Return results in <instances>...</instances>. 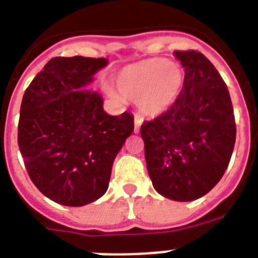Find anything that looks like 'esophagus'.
Masks as SVG:
<instances>
[{
    "mask_svg": "<svg viewBox=\"0 0 258 258\" xmlns=\"http://www.w3.org/2000/svg\"><path fill=\"white\" fill-rule=\"evenodd\" d=\"M142 122H143V118H142V116H139V115H135V128H134V131H135V133H139V128H140V124H142Z\"/></svg>",
    "mask_w": 258,
    "mask_h": 258,
    "instance_id": "obj_1",
    "label": "esophagus"
}]
</instances>
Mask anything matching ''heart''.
I'll return each mask as SVG.
<instances>
[{
    "mask_svg": "<svg viewBox=\"0 0 258 258\" xmlns=\"http://www.w3.org/2000/svg\"><path fill=\"white\" fill-rule=\"evenodd\" d=\"M115 85L120 95L138 100L142 114L158 116L180 98L184 73L175 62L154 58L122 69L115 78ZM111 94L116 95L114 91Z\"/></svg>",
    "mask_w": 258,
    "mask_h": 258,
    "instance_id": "heart-1",
    "label": "heart"
}]
</instances>
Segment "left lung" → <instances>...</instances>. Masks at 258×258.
Returning <instances> with one entry per match:
<instances>
[{
	"label": "left lung",
	"mask_w": 258,
	"mask_h": 258,
	"mask_svg": "<svg viewBox=\"0 0 258 258\" xmlns=\"http://www.w3.org/2000/svg\"><path fill=\"white\" fill-rule=\"evenodd\" d=\"M184 89L168 111L140 127L152 185L164 198L192 202L208 194L228 168L236 142L233 106L212 62L176 50Z\"/></svg>",
	"instance_id": "1"
}]
</instances>
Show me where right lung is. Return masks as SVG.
I'll list each match as a JSON object with an SVG mask.
<instances>
[{
    "label": "right lung",
    "instance_id": "add662e5",
    "mask_svg": "<svg viewBox=\"0 0 258 258\" xmlns=\"http://www.w3.org/2000/svg\"><path fill=\"white\" fill-rule=\"evenodd\" d=\"M104 58L55 56L26 89L18 147L34 185L50 200L82 207L103 196L115 156L134 131V116H111L98 93L81 90Z\"/></svg>",
    "mask_w": 258,
    "mask_h": 258
}]
</instances>
